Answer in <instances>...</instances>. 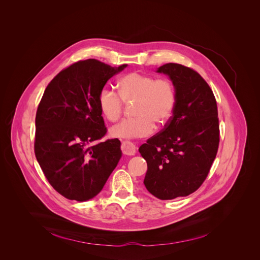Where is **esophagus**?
<instances>
[{
  "label": "esophagus",
  "mask_w": 260,
  "mask_h": 260,
  "mask_svg": "<svg viewBox=\"0 0 260 260\" xmlns=\"http://www.w3.org/2000/svg\"><path fill=\"white\" fill-rule=\"evenodd\" d=\"M121 149L125 155H134L135 154V145L129 141H123L121 144Z\"/></svg>",
  "instance_id": "1"
}]
</instances>
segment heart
I'll use <instances>...</instances> for the list:
<instances>
[{
	"mask_svg": "<svg viewBox=\"0 0 260 260\" xmlns=\"http://www.w3.org/2000/svg\"><path fill=\"white\" fill-rule=\"evenodd\" d=\"M124 102H135L133 113L136 117L126 118L110 130L113 137L142 138L170 119L176 103V89L167 78L156 79L152 75L132 72L118 81V92L104 87L99 93V106L111 122L121 116Z\"/></svg>",
	"mask_w": 260,
	"mask_h": 260,
	"instance_id": "1",
	"label": "heart"
}]
</instances>
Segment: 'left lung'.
I'll return each instance as SVG.
<instances>
[{
    "label": "left lung",
    "instance_id": "8db88e82",
    "mask_svg": "<svg viewBox=\"0 0 260 260\" xmlns=\"http://www.w3.org/2000/svg\"><path fill=\"white\" fill-rule=\"evenodd\" d=\"M157 72L173 82L176 103L165 127L139 152L148 166L144 185L155 197L171 200L195 192L206 179L219 146V120L214 94L196 71L168 63Z\"/></svg>",
    "mask_w": 260,
    "mask_h": 260
}]
</instances>
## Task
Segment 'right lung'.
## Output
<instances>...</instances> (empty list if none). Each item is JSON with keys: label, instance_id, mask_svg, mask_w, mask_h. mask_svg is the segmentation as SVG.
<instances>
[{"label": "right lung", "instance_id": "1", "mask_svg": "<svg viewBox=\"0 0 260 260\" xmlns=\"http://www.w3.org/2000/svg\"><path fill=\"white\" fill-rule=\"evenodd\" d=\"M127 65L78 61L48 84L36 113L34 150L52 187L70 200L95 197L117 166L120 141L98 142L107 133L99 93Z\"/></svg>", "mask_w": 260, "mask_h": 260}]
</instances>
